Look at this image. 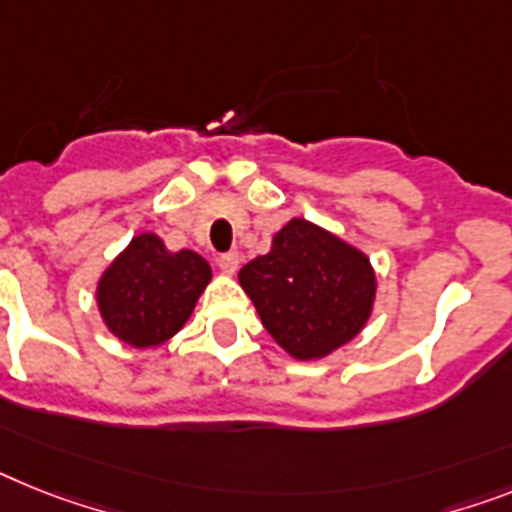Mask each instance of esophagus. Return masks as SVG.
Listing matches in <instances>:
<instances>
[{"instance_id":"1","label":"esophagus","mask_w":512,"mask_h":512,"mask_svg":"<svg viewBox=\"0 0 512 512\" xmlns=\"http://www.w3.org/2000/svg\"><path fill=\"white\" fill-rule=\"evenodd\" d=\"M218 268H221L223 276H234L236 268H239V255L236 252H226V255L218 257Z\"/></svg>"}]
</instances>
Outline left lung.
Wrapping results in <instances>:
<instances>
[{
    "mask_svg": "<svg viewBox=\"0 0 512 512\" xmlns=\"http://www.w3.org/2000/svg\"><path fill=\"white\" fill-rule=\"evenodd\" d=\"M239 283L273 341L302 362L359 336L377 291L369 257L304 218H291Z\"/></svg>",
    "mask_w": 512,
    "mask_h": 512,
    "instance_id": "1",
    "label": "left lung"
}]
</instances>
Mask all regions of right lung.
I'll return each mask as SVG.
<instances>
[{
  "instance_id": "add662e5",
  "label": "right lung",
  "mask_w": 512,
  "mask_h": 512,
  "mask_svg": "<svg viewBox=\"0 0 512 512\" xmlns=\"http://www.w3.org/2000/svg\"><path fill=\"white\" fill-rule=\"evenodd\" d=\"M210 276L208 260L192 249L169 252L161 236L137 234L103 270L96 302L119 341L150 349L182 330Z\"/></svg>"
}]
</instances>
